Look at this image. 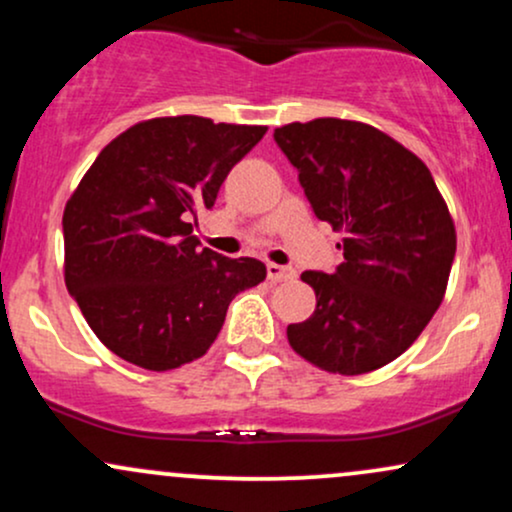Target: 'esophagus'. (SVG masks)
<instances>
[{
	"mask_svg": "<svg viewBox=\"0 0 512 512\" xmlns=\"http://www.w3.org/2000/svg\"><path fill=\"white\" fill-rule=\"evenodd\" d=\"M267 276H269V281H291V279H296V269H291V267H281V264H274V262H269L267 264Z\"/></svg>",
	"mask_w": 512,
	"mask_h": 512,
	"instance_id": "esophagus-1",
	"label": "esophagus"
}]
</instances>
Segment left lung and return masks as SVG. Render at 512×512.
I'll list each match as a JSON object with an SVG mask.
<instances>
[{
    "label": "left lung",
    "instance_id": "8db88e82",
    "mask_svg": "<svg viewBox=\"0 0 512 512\" xmlns=\"http://www.w3.org/2000/svg\"><path fill=\"white\" fill-rule=\"evenodd\" d=\"M274 139L317 219L344 233L337 272L301 274L317 305L286 330L291 349L327 373L383 368L443 303L457 248L448 204L426 163L366 122L317 117Z\"/></svg>",
    "mask_w": 512,
    "mask_h": 512
}]
</instances>
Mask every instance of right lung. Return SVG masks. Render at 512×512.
Returning a JSON list of instances; mask_svg holds the SVG:
<instances>
[{"instance_id": "right-lung-1", "label": "right lung", "mask_w": 512, "mask_h": 512, "mask_svg": "<svg viewBox=\"0 0 512 512\" xmlns=\"http://www.w3.org/2000/svg\"><path fill=\"white\" fill-rule=\"evenodd\" d=\"M267 132L209 117H151L98 154L64 207V284L101 342L134 366L173 370L219 337L236 293L262 284L255 257L199 248L190 219Z\"/></svg>"}]
</instances>
